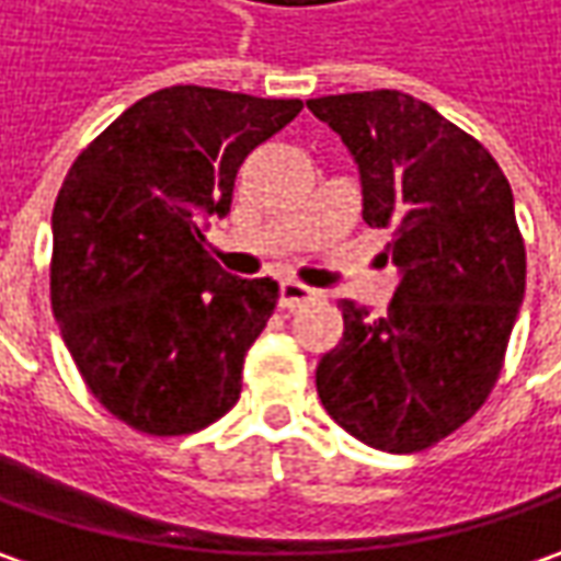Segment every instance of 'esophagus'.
<instances>
[{"mask_svg": "<svg viewBox=\"0 0 561 561\" xmlns=\"http://www.w3.org/2000/svg\"><path fill=\"white\" fill-rule=\"evenodd\" d=\"M317 298H319V291L307 288V285H300V282H282L279 304L285 307V310L304 307V304H310V300H317Z\"/></svg>", "mask_w": 561, "mask_h": 561, "instance_id": "esophagus-1", "label": "esophagus"}]
</instances>
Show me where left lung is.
<instances>
[{
    "label": "left lung",
    "mask_w": 561,
    "mask_h": 561,
    "mask_svg": "<svg viewBox=\"0 0 561 561\" xmlns=\"http://www.w3.org/2000/svg\"><path fill=\"white\" fill-rule=\"evenodd\" d=\"M363 185V220L391 229L385 317L341 300L344 335L317 391L344 432L385 454L454 435L491 394L525 298V242L491 151L397 89L310 99Z\"/></svg>",
    "instance_id": "1"
}]
</instances>
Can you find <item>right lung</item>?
<instances>
[{"mask_svg": "<svg viewBox=\"0 0 561 561\" xmlns=\"http://www.w3.org/2000/svg\"><path fill=\"white\" fill-rule=\"evenodd\" d=\"M300 107L158 89L68 170L51 210V313L89 391L129 428L192 435L242 394L279 285L229 276L204 229L229 214L244 158Z\"/></svg>", "mask_w": 561, "mask_h": 561, "instance_id": "right-lung-1", "label": "right lung"}]
</instances>
